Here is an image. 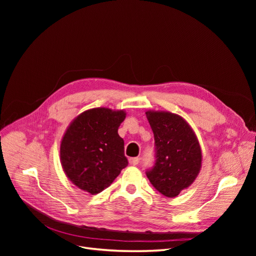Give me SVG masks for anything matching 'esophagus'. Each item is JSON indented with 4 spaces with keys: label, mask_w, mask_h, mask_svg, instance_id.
Here are the masks:
<instances>
[{
    "label": "esophagus",
    "mask_w": 256,
    "mask_h": 256,
    "mask_svg": "<svg viewBox=\"0 0 256 256\" xmlns=\"http://www.w3.org/2000/svg\"><path fill=\"white\" fill-rule=\"evenodd\" d=\"M138 164V158L134 157V158H130L129 159V164L131 166H136Z\"/></svg>",
    "instance_id": "1"
}]
</instances>
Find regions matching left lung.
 I'll list each match as a JSON object with an SVG mask.
<instances>
[{
  "label": "left lung",
  "mask_w": 256,
  "mask_h": 256,
  "mask_svg": "<svg viewBox=\"0 0 256 256\" xmlns=\"http://www.w3.org/2000/svg\"><path fill=\"white\" fill-rule=\"evenodd\" d=\"M154 136L156 162L146 172L161 194L175 198L198 177L202 166V150L194 131L180 115L166 111H147Z\"/></svg>",
  "instance_id": "left-lung-1"
}]
</instances>
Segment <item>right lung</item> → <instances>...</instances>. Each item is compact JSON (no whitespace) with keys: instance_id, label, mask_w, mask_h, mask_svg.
<instances>
[{"instance_id":"add662e5","label":"right lung","mask_w":256,"mask_h":256,"mask_svg":"<svg viewBox=\"0 0 256 256\" xmlns=\"http://www.w3.org/2000/svg\"><path fill=\"white\" fill-rule=\"evenodd\" d=\"M125 118L124 110L94 108L79 114L66 129L60 141V164L79 189L97 194L128 166L118 132Z\"/></svg>"}]
</instances>
